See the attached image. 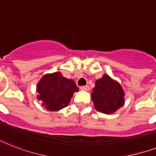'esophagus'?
<instances>
[{
  "label": "esophagus",
  "mask_w": 156,
  "mask_h": 156,
  "mask_svg": "<svg viewBox=\"0 0 156 156\" xmlns=\"http://www.w3.org/2000/svg\"><path fill=\"white\" fill-rule=\"evenodd\" d=\"M80 89L83 90H90V87L89 86H83V87H81Z\"/></svg>",
  "instance_id": "esophagus-1"
}]
</instances>
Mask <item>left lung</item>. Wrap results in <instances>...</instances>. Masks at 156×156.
<instances>
[{"label": "left lung", "instance_id": "1", "mask_svg": "<svg viewBox=\"0 0 156 156\" xmlns=\"http://www.w3.org/2000/svg\"><path fill=\"white\" fill-rule=\"evenodd\" d=\"M124 95L121 85L106 74L96 80L91 93L95 109L106 114L112 113L123 106Z\"/></svg>", "mask_w": 156, "mask_h": 156}]
</instances>
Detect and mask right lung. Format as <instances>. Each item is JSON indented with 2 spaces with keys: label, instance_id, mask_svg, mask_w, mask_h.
<instances>
[{
  "label": "right lung",
  "instance_id": "1",
  "mask_svg": "<svg viewBox=\"0 0 156 156\" xmlns=\"http://www.w3.org/2000/svg\"><path fill=\"white\" fill-rule=\"evenodd\" d=\"M78 88L71 79L64 78L60 72L46 74L37 85L38 100L50 111H58L68 106L73 94Z\"/></svg>",
  "mask_w": 156,
  "mask_h": 156
}]
</instances>
